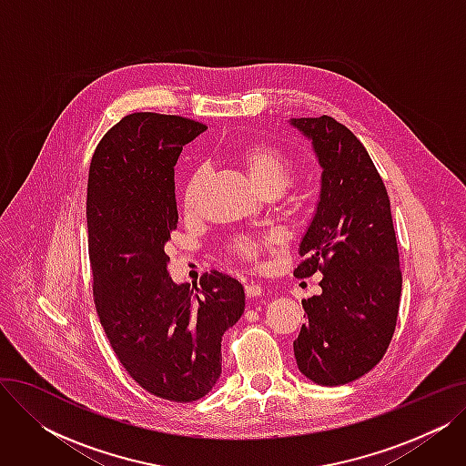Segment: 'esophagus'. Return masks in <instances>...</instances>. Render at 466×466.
Returning <instances> with one entry per match:
<instances>
[{
	"label": "esophagus",
	"instance_id": "34e87169",
	"mask_svg": "<svg viewBox=\"0 0 466 466\" xmlns=\"http://www.w3.org/2000/svg\"><path fill=\"white\" fill-rule=\"evenodd\" d=\"M246 295H248L249 299H257V297L262 295V287L257 285V283H248V285H246Z\"/></svg>",
	"mask_w": 466,
	"mask_h": 466
}]
</instances>
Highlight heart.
Returning a JSON list of instances; mask_svg holds the SVG:
<instances>
[{
    "label": "heart",
    "mask_w": 466,
    "mask_h": 466,
    "mask_svg": "<svg viewBox=\"0 0 466 466\" xmlns=\"http://www.w3.org/2000/svg\"><path fill=\"white\" fill-rule=\"evenodd\" d=\"M230 157L246 171L251 185L262 196L279 194L292 179V160L278 145L268 141H246L236 145ZM208 177L204 164L194 166L183 183L181 200L187 215L198 213L202 206V194ZM276 243L270 234H238L225 243V251L241 262L257 264L266 249Z\"/></svg>",
    "instance_id": "1"
}]
</instances>
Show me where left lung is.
<instances>
[{"mask_svg":"<svg viewBox=\"0 0 466 466\" xmlns=\"http://www.w3.org/2000/svg\"><path fill=\"white\" fill-rule=\"evenodd\" d=\"M323 167L321 200L300 243L297 278L321 272L319 297L304 300L297 364L319 385L369 374L395 334L402 272L389 194L357 136L329 115L292 118Z\"/></svg>","mask_w":466,"mask_h":466,"instance_id":"8db88e82","label":"left lung"}]
</instances>
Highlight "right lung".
I'll list each match as a JSON object with an SVG mask.
<instances>
[{"label":"right lung","instance_id":"1","mask_svg":"<svg viewBox=\"0 0 466 466\" xmlns=\"http://www.w3.org/2000/svg\"><path fill=\"white\" fill-rule=\"evenodd\" d=\"M206 127L132 113L97 143L86 187L92 295L109 344L151 395L192 402L220 376V339L246 308L239 281L211 270L176 285L164 251L177 228L174 166Z\"/></svg>","mask_w":466,"mask_h":466}]
</instances>
